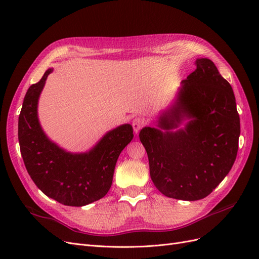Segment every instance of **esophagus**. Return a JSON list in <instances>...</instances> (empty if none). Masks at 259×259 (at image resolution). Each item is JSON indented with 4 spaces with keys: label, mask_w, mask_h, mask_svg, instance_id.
Returning <instances> with one entry per match:
<instances>
[{
    "label": "esophagus",
    "mask_w": 259,
    "mask_h": 259,
    "mask_svg": "<svg viewBox=\"0 0 259 259\" xmlns=\"http://www.w3.org/2000/svg\"><path fill=\"white\" fill-rule=\"evenodd\" d=\"M145 124L146 123L143 119H140V117H135L134 121H133V123H132V125H133V130H134L136 135L138 134L139 131L145 126Z\"/></svg>",
    "instance_id": "1"
}]
</instances>
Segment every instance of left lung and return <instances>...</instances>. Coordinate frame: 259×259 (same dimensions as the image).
Instances as JSON below:
<instances>
[{
	"label": "left lung",
	"mask_w": 259,
	"mask_h": 259,
	"mask_svg": "<svg viewBox=\"0 0 259 259\" xmlns=\"http://www.w3.org/2000/svg\"><path fill=\"white\" fill-rule=\"evenodd\" d=\"M182 81L155 127L139 133L154 186L168 198L197 201L228 175L237 158L240 116L229 82L208 58Z\"/></svg>",
	"instance_id": "1"
}]
</instances>
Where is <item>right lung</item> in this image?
<instances>
[{
  "label": "right lung",
  "mask_w": 259,
  "mask_h": 259,
  "mask_svg": "<svg viewBox=\"0 0 259 259\" xmlns=\"http://www.w3.org/2000/svg\"><path fill=\"white\" fill-rule=\"evenodd\" d=\"M53 70H46L23 99L18 120L20 152L31 179L44 194L64 205L84 206L110 189L117 158L134 134L131 124H122L85 152H69L54 143L37 115L38 99Z\"/></svg>",
  "instance_id": "right-lung-1"
}]
</instances>
